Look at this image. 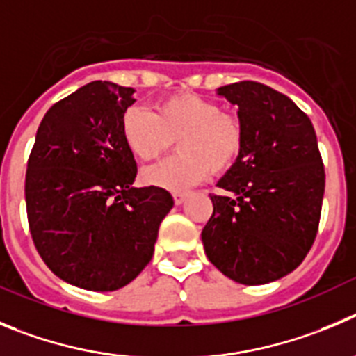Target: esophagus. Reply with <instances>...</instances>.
Wrapping results in <instances>:
<instances>
[{"instance_id": "34e87169", "label": "esophagus", "mask_w": 356, "mask_h": 356, "mask_svg": "<svg viewBox=\"0 0 356 356\" xmlns=\"http://www.w3.org/2000/svg\"><path fill=\"white\" fill-rule=\"evenodd\" d=\"M174 202L175 204H177V206H181L182 202L186 200V197H188V193H186V191H174Z\"/></svg>"}]
</instances>
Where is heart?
<instances>
[{
  "label": "heart",
  "mask_w": 356,
  "mask_h": 356,
  "mask_svg": "<svg viewBox=\"0 0 356 356\" xmlns=\"http://www.w3.org/2000/svg\"><path fill=\"white\" fill-rule=\"evenodd\" d=\"M120 133L127 150L143 163L156 161L177 143L179 154L143 172L147 184L175 191L198 184L211 172H229L245 147L241 117L193 92L159 99L154 113L129 106Z\"/></svg>",
  "instance_id": "1"
}]
</instances>
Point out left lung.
Here are the masks:
<instances>
[{"mask_svg": "<svg viewBox=\"0 0 356 356\" xmlns=\"http://www.w3.org/2000/svg\"><path fill=\"white\" fill-rule=\"evenodd\" d=\"M245 124L239 159L209 195L206 255L225 277L259 286L302 264L319 229L325 165L310 118L287 95L257 81L218 88ZM234 195L229 197V193Z\"/></svg>", "mask_w": 356, "mask_h": 356, "instance_id": "1", "label": "left lung"}]
</instances>
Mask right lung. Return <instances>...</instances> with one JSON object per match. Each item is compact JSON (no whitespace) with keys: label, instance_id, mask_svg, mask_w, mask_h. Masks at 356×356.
<instances>
[{"label":"right lung","instance_id":"add662e5","mask_svg":"<svg viewBox=\"0 0 356 356\" xmlns=\"http://www.w3.org/2000/svg\"><path fill=\"white\" fill-rule=\"evenodd\" d=\"M131 86L92 81L54 102L28 158L24 197L38 255L56 277L88 291H117L152 259L174 198L133 188L136 161L120 133Z\"/></svg>","mask_w":356,"mask_h":356}]
</instances>
